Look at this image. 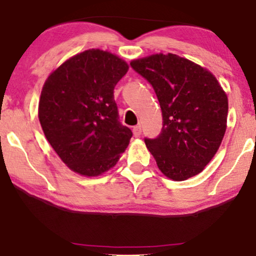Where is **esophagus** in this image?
Here are the masks:
<instances>
[{
	"mask_svg": "<svg viewBox=\"0 0 256 256\" xmlns=\"http://www.w3.org/2000/svg\"><path fill=\"white\" fill-rule=\"evenodd\" d=\"M132 131H134V137H139V136L142 134V128H140V125L134 126V128H132Z\"/></svg>",
	"mask_w": 256,
	"mask_h": 256,
	"instance_id": "esophagus-1",
	"label": "esophagus"
}]
</instances>
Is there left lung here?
<instances>
[{
	"mask_svg": "<svg viewBox=\"0 0 256 256\" xmlns=\"http://www.w3.org/2000/svg\"><path fill=\"white\" fill-rule=\"evenodd\" d=\"M130 64L151 84L160 105V134L145 139L158 169L176 182L202 172L227 130V93L210 70L176 54H152Z\"/></svg>",
	"mask_w": 256,
	"mask_h": 256,
	"instance_id": "8db88e82",
	"label": "left lung"
}]
</instances>
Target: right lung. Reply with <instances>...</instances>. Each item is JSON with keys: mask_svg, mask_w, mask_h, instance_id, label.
<instances>
[{"mask_svg": "<svg viewBox=\"0 0 256 256\" xmlns=\"http://www.w3.org/2000/svg\"><path fill=\"white\" fill-rule=\"evenodd\" d=\"M128 64L92 48L52 72L42 87L38 120L60 160L74 172L96 177L117 164L132 132L118 120L113 90Z\"/></svg>", "mask_w": 256, "mask_h": 256, "instance_id": "1", "label": "right lung"}]
</instances>
